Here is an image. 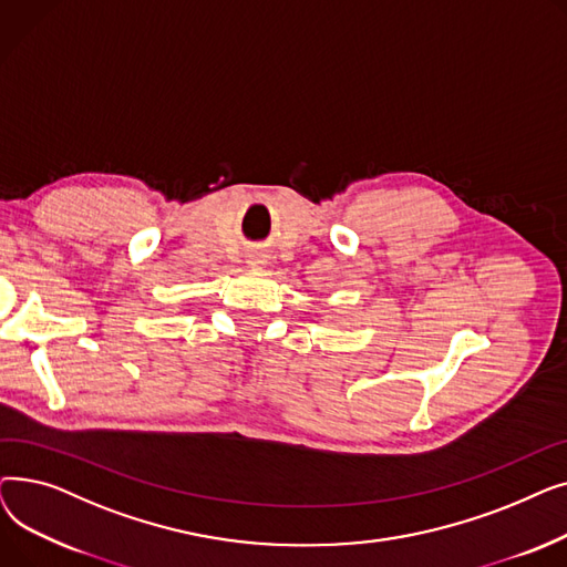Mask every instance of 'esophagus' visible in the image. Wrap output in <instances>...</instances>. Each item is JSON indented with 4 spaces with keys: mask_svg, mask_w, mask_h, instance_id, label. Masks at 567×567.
<instances>
[{
    "mask_svg": "<svg viewBox=\"0 0 567 567\" xmlns=\"http://www.w3.org/2000/svg\"><path fill=\"white\" fill-rule=\"evenodd\" d=\"M264 255H252V264H264Z\"/></svg>",
    "mask_w": 567,
    "mask_h": 567,
    "instance_id": "1",
    "label": "esophagus"
}]
</instances>
